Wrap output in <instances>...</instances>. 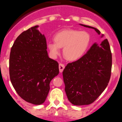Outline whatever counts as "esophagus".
<instances>
[{
  "label": "esophagus",
  "instance_id": "34e87169",
  "mask_svg": "<svg viewBox=\"0 0 122 122\" xmlns=\"http://www.w3.org/2000/svg\"><path fill=\"white\" fill-rule=\"evenodd\" d=\"M59 71L60 72H62L63 70L64 69V68H65V65L62 64H59Z\"/></svg>",
  "mask_w": 122,
  "mask_h": 122
}]
</instances>
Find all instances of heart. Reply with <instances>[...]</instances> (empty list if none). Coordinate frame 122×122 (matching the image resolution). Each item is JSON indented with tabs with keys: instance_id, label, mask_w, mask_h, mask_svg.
<instances>
[{
	"instance_id": "heart-1",
	"label": "heart",
	"mask_w": 122,
	"mask_h": 122,
	"mask_svg": "<svg viewBox=\"0 0 122 122\" xmlns=\"http://www.w3.org/2000/svg\"><path fill=\"white\" fill-rule=\"evenodd\" d=\"M91 36L85 31L73 29L61 30L54 36V42L47 43L50 54L56 58L63 48V55L69 61L80 59L85 54L91 43Z\"/></svg>"
}]
</instances>
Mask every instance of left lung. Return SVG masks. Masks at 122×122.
<instances>
[{"mask_svg": "<svg viewBox=\"0 0 122 122\" xmlns=\"http://www.w3.org/2000/svg\"><path fill=\"white\" fill-rule=\"evenodd\" d=\"M81 25L95 29L100 34L96 28ZM111 68L112 53L107 39L99 45L94 43L80 59L68 64L62 75L69 101L75 106L94 102L107 87Z\"/></svg>", "mask_w": 122, "mask_h": 122, "instance_id": "obj_1", "label": "left lung"}]
</instances>
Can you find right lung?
<instances>
[{
  "instance_id": "1",
  "label": "right lung",
  "mask_w": 122,
  "mask_h": 122,
  "mask_svg": "<svg viewBox=\"0 0 122 122\" xmlns=\"http://www.w3.org/2000/svg\"><path fill=\"white\" fill-rule=\"evenodd\" d=\"M35 26L22 33L11 49L10 78L23 100L42 104L50 90V82L59 73L58 63L48 56L46 40Z\"/></svg>"
}]
</instances>
